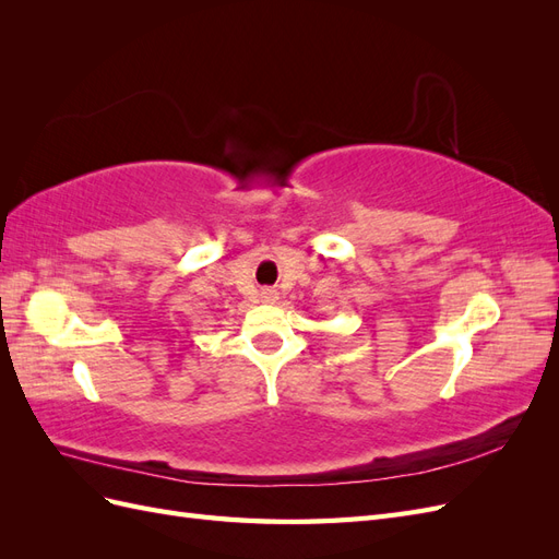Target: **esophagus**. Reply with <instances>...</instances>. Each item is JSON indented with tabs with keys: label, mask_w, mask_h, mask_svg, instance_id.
Here are the masks:
<instances>
[{
	"label": "esophagus",
	"mask_w": 559,
	"mask_h": 559,
	"mask_svg": "<svg viewBox=\"0 0 559 559\" xmlns=\"http://www.w3.org/2000/svg\"><path fill=\"white\" fill-rule=\"evenodd\" d=\"M261 300H263V302H275V300H277V294H275L273 289H263V292H261Z\"/></svg>",
	"instance_id": "obj_1"
}]
</instances>
